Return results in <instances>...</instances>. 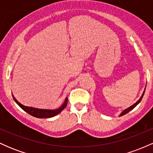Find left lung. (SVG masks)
Segmentation results:
<instances>
[{"label":"left lung","instance_id":"8db88e82","mask_svg":"<svg viewBox=\"0 0 153 153\" xmlns=\"http://www.w3.org/2000/svg\"><path fill=\"white\" fill-rule=\"evenodd\" d=\"M145 88H146V86H145ZM145 90H144V91H143V95H142L141 96V97L140 98V99L138 100L137 101L136 103H134V104L133 105H131V106H129V107H128L127 108H126V109H124V111H123L122 112V113L120 114V115H119V117H121V116H123V115H124V114H127L128 112H129L130 111H131L133 109V108H134L135 106H137V105H138L139 103H140V101H141V100H142V99H143V96H144V94H145Z\"/></svg>","mask_w":153,"mask_h":153}]
</instances>
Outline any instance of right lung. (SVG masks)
Here are the masks:
<instances>
[{"label":"right lung","mask_w":153,"mask_h":153,"mask_svg":"<svg viewBox=\"0 0 153 153\" xmlns=\"http://www.w3.org/2000/svg\"><path fill=\"white\" fill-rule=\"evenodd\" d=\"M13 98L14 99L15 102L19 105L23 110L25 111L28 114L33 116V117H36V118H50V117H53L54 116L57 115L58 114L60 113L65 108L68 103V97H66L64 103L60 107L56 109H50V108H36V107L33 106H24L19 102L13 95Z\"/></svg>","instance_id":"1"}]
</instances>
